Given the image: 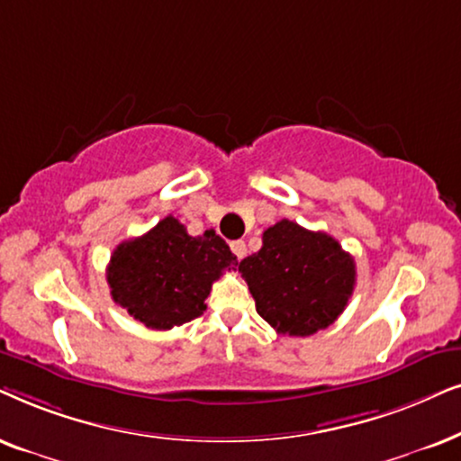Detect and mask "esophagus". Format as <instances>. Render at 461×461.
I'll return each instance as SVG.
<instances>
[{
	"instance_id": "esophagus-1",
	"label": "esophagus",
	"mask_w": 461,
	"mask_h": 461,
	"mask_svg": "<svg viewBox=\"0 0 461 461\" xmlns=\"http://www.w3.org/2000/svg\"><path fill=\"white\" fill-rule=\"evenodd\" d=\"M230 247H231V250H234V255L238 257V259H244V257H247V242L244 240H234Z\"/></svg>"
}]
</instances>
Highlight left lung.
<instances>
[{
    "mask_svg": "<svg viewBox=\"0 0 461 461\" xmlns=\"http://www.w3.org/2000/svg\"><path fill=\"white\" fill-rule=\"evenodd\" d=\"M257 314L282 335L308 337L333 324L352 297L354 257L333 236L282 219L238 266Z\"/></svg>",
    "mask_w": 461,
    "mask_h": 461,
    "instance_id": "8db88e82",
    "label": "left lung"
}]
</instances>
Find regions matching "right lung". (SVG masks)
Returning <instances> with one entry per match:
<instances>
[{
	"label": "right lung",
	"instance_id": "obj_1",
	"mask_svg": "<svg viewBox=\"0 0 461 461\" xmlns=\"http://www.w3.org/2000/svg\"><path fill=\"white\" fill-rule=\"evenodd\" d=\"M234 266L236 255L214 230L194 238L168 214L147 234L113 250L107 285L113 302L134 321L168 330L198 318L212 282Z\"/></svg>",
	"mask_w": 461,
	"mask_h": 461
}]
</instances>
